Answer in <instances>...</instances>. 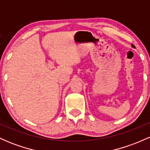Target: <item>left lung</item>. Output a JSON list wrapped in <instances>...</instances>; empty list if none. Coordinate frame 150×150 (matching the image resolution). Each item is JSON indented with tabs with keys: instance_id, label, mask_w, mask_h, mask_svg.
<instances>
[{
	"instance_id": "left-lung-1",
	"label": "left lung",
	"mask_w": 150,
	"mask_h": 150,
	"mask_svg": "<svg viewBox=\"0 0 150 150\" xmlns=\"http://www.w3.org/2000/svg\"><path fill=\"white\" fill-rule=\"evenodd\" d=\"M132 47H133V48H135V46H134V45H132Z\"/></svg>"
}]
</instances>
